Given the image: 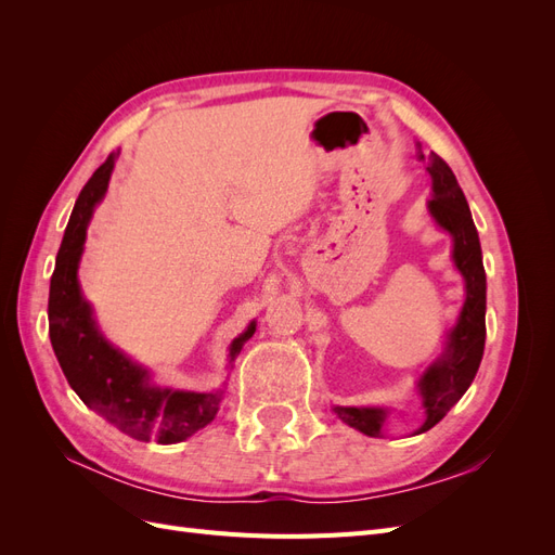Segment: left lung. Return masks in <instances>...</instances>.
I'll return each instance as SVG.
<instances>
[{
    "instance_id": "obj_1",
    "label": "left lung",
    "mask_w": 555,
    "mask_h": 555,
    "mask_svg": "<svg viewBox=\"0 0 555 555\" xmlns=\"http://www.w3.org/2000/svg\"><path fill=\"white\" fill-rule=\"evenodd\" d=\"M418 159L428 164L426 169L433 178V198L428 201V210L433 220L449 231L453 238L451 257L465 280V304L461 308L456 326L447 335L442 357L426 367V373L416 384L422 408L426 412L424 424L416 430V435L442 422L444 414L463 398L479 371L486 340V273L481 263L479 236L465 194L442 157L435 153H418ZM333 412L347 426L361 430L363 435H371V438H379L386 414H389V410L384 408L340 405H335Z\"/></svg>"
}]
</instances>
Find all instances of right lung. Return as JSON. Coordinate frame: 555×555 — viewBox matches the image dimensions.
Here are the masks:
<instances>
[{
    "mask_svg": "<svg viewBox=\"0 0 555 555\" xmlns=\"http://www.w3.org/2000/svg\"><path fill=\"white\" fill-rule=\"evenodd\" d=\"M115 166L111 155L80 190L57 251L48 294V333L66 382L90 410L133 440L176 444L208 426L220 410L222 391L198 393L155 386L143 365L115 349L99 331L82 298L78 263L94 206L104 198ZM255 322L229 347V363L255 335Z\"/></svg>",
    "mask_w": 555,
    "mask_h": 555,
    "instance_id": "add662e5",
    "label": "right lung"
}]
</instances>
